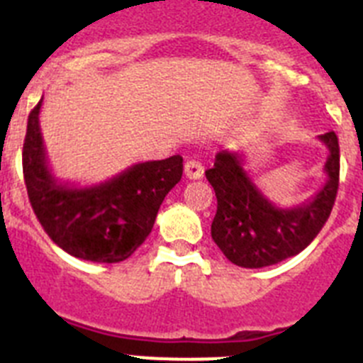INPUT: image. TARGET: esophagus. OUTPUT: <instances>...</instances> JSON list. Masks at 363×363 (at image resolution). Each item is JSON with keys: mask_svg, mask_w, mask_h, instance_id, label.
<instances>
[{"mask_svg": "<svg viewBox=\"0 0 363 363\" xmlns=\"http://www.w3.org/2000/svg\"><path fill=\"white\" fill-rule=\"evenodd\" d=\"M185 178L189 179H200L203 176V165L198 160H187L184 165Z\"/></svg>", "mask_w": 363, "mask_h": 363, "instance_id": "1", "label": "esophagus"}]
</instances>
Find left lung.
I'll return each mask as SVG.
<instances>
[{
  "label": "left lung",
  "instance_id": "left-lung-1",
  "mask_svg": "<svg viewBox=\"0 0 363 363\" xmlns=\"http://www.w3.org/2000/svg\"><path fill=\"white\" fill-rule=\"evenodd\" d=\"M318 138L329 150L323 165L325 184L313 198L291 209H280L259 191L245 171L243 154L220 150L213 169L205 171L218 200L211 236L234 265H274L303 251L322 230L338 191L340 147L333 130Z\"/></svg>",
  "mask_w": 363,
  "mask_h": 363
}]
</instances>
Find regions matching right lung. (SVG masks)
<instances>
[{
    "label": "right lung",
    "instance_id": "obj_1",
    "mask_svg": "<svg viewBox=\"0 0 363 363\" xmlns=\"http://www.w3.org/2000/svg\"><path fill=\"white\" fill-rule=\"evenodd\" d=\"M41 104L43 98L28 114L23 143V176L34 214L69 255L96 264L123 262L152 230L160 205L182 179L184 158L136 163L91 187L57 182L41 136Z\"/></svg>",
    "mask_w": 363,
    "mask_h": 363
}]
</instances>
